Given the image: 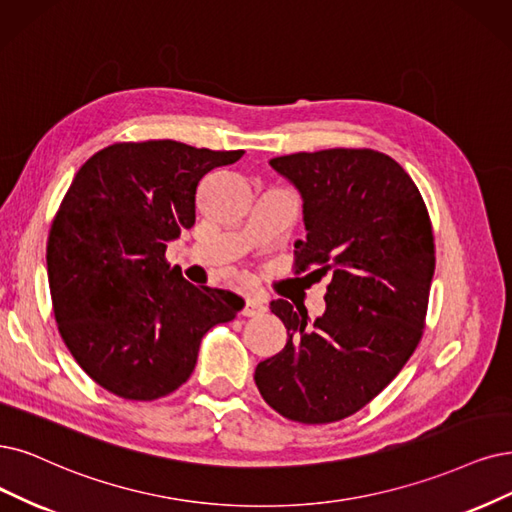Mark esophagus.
<instances>
[{
  "label": "esophagus",
  "instance_id": "esophagus-1",
  "mask_svg": "<svg viewBox=\"0 0 512 512\" xmlns=\"http://www.w3.org/2000/svg\"><path fill=\"white\" fill-rule=\"evenodd\" d=\"M266 310H268L266 299H263L261 295H249L244 301L242 316H261Z\"/></svg>",
  "mask_w": 512,
  "mask_h": 512
}]
</instances>
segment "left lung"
Wrapping results in <instances>:
<instances>
[{"label":"left lung","mask_w":512,"mask_h":512,"mask_svg":"<svg viewBox=\"0 0 512 512\" xmlns=\"http://www.w3.org/2000/svg\"><path fill=\"white\" fill-rule=\"evenodd\" d=\"M270 164L304 198L308 238L295 244V274L314 267L331 282L314 325L287 299L272 301L289 339L257 365L255 384L282 418L339 422L371 403L420 344L434 274L430 215L382 151H299Z\"/></svg>","instance_id":"8db88e82"}]
</instances>
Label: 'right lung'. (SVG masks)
<instances>
[{
    "mask_svg": "<svg viewBox=\"0 0 512 512\" xmlns=\"http://www.w3.org/2000/svg\"><path fill=\"white\" fill-rule=\"evenodd\" d=\"M242 149L179 141L113 143L75 173L46 246L52 310L71 356L126 401H156L187 382L202 337L230 323L242 297L194 287L166 242L196 223V189Z\"/></svg>",
    "mask_w": 512,
    "mask_h": 512,
    "instance_id": "right-lung-1",
    "label": "right lung"
}]
</instances>
